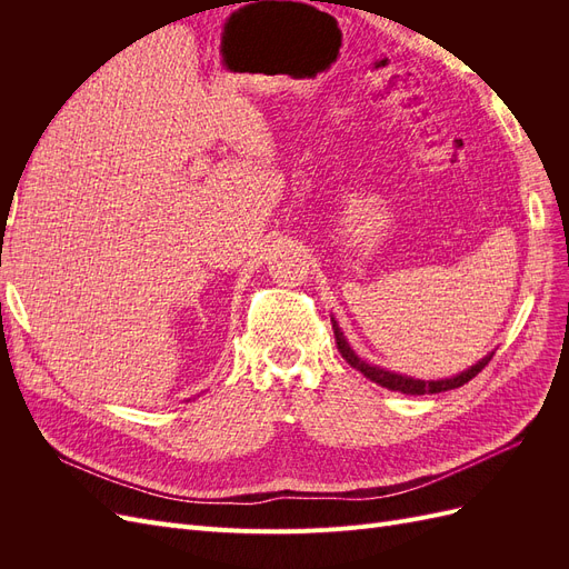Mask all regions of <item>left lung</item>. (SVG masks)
Segmentation results:
<instances>
[{"label": "left lung", "mask_w": 569, "mask_h": 569, "mask_svg": "<svg viewBox=\"0 0 569 569\" xmlns=\"http://www.w3.org/2000/svg\"><path fill=\"white\" fill-rule=\"evenodd\" d=\"M332 327H335L337 347H339L341 356L347 358L349 363H351L356 370L363 372V375L368 377V380H372V382H377V385H382V387L393 389V391H401V393H412V396L439 393V391H449V389L462 387L465 382H470L472 377H477V372H481V368H485V366L489 363V360H491V356H493V351H491V353H487L485 358L477 360V363H475L472 368L462 370V372H460V375H456V377H449V380H429V382H425V380H416V377H406V375H399V372L385 370V368H380V366H370V363H366V360H363V358H358V353L351 349V343L347 341V337H343V332L339 330V325H337V320H335V318H332Z\"/></svg>", "instance_id": "8db88e82"}]
</instances>
